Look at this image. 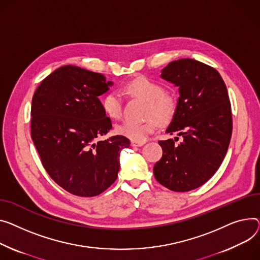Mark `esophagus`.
I'll return each mask as SVG.
<instances>
[{"label":"esophagus","instance_id":"obj_1","mask_svg":"<svg viewBox=\"0 0 260 260\" xmlns=\"http://www.w3.org/2000/svg\"><path fill=\"white\" fill-rule=\"evenodd\" d=\"M132 146L134 147H140V146H143L144 145V142H136V141H132Z\"/></svg>","mask_w":260,"mask_h":260}]
</instances>
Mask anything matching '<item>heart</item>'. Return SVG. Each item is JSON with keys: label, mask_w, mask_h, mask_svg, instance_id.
Instances as JSON below:
<instances>
[{"label": "heart", "mask_w": 260, "mask_h": 260, "mask_svg": "<svg viewBox=\"0 0 260 260\" xmlns=\"http://www.w3.org/2000/svg\"><path fill=\"white\" fill-rule=\"evenodd\" d=\"M126 89L132 94L148 101L146 114L150 117L144 121L124 120L117 124L116 132L132 141L144 142L147 140L149 135L159 127V121L154 116L157 115L161 120H167L174 113L175 101L171 96L163 93L160 84L145 77H139L131 81ZM102 108L111 118H120L123 111L122 94L118 91L107 94L102 100ZM152 114L155 115L152 116Z\"/></svg>", "instance_id": "b5f03b06"}]
</instances>
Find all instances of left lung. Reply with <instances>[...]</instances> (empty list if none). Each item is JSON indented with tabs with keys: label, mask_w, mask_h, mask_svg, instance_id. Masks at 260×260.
Instances as JSON below:
<instances>
[{
	"label": "left lung",
	"mask_w": 260,
	"mask_h": 260,
	"mask_svg": "<svg viewBox=\"0 0 260 260\" xmlns=\"http://www.w3.org/2000/svg\"><path fill=\"white\" fill-rule=\"evenodd\" d=\"M161 78L179 88L177 108L166 133L174 139L159 141L163 155L153 175L176 192L199 188L219 168L232 135L227 86L214 68L191 58L169 62ZM178 145L174 144L178 141Z\"/></svg>",
	"instance_id": "obj_1"
}]
</instances>
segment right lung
<instances>
[{
    "instance_id": "1",
    "label": "right lung",
    "mask_w": 260,
    "mask_h": 260,
    "mask_svg": "<svg viewBox=\"0 0 260 260\" xmlns=\"http://www.w3.org/2000/svg\"><path fill=\"white\" fill-rule=\"evenodd\" d=\"M113 85L100 73L63 66L47 76L32 98L31 138L48 175L68 192L96 197L117 179L123 136L99 140L112 121L98 97Z\"/></svg>"
}]
</instances>
